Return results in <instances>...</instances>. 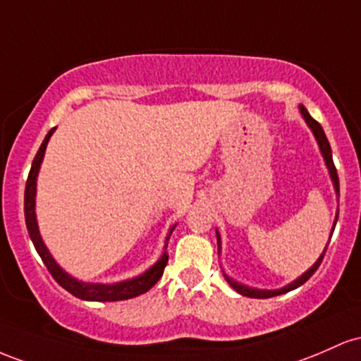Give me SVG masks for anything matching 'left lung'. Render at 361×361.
<instances>
[{
  "mask_svg": "<svg viewBox=\"0 0 361 361\" xmlns=\"http://www.w3.org/2000/svg\"><path fill=\"white\" fill-rule=\"evenodd\" d=\"M300 112H302L303 119H305V123L309 124V128L312 129V133H314L315 140H317V145H319V148H321V153H322V157H324V161H326L327 169H329V176H331V180H333V184H334V191H336V194H339L338 172H336L334 161H333V152H331V145H329V141H327L326 133H324V129H322L321 124H319L317 121H315L314 117H312V116L309 114V112H307V109L303 107V105H300ZM338 213H339V212H338ZM336 221H338V216H336V220H334V226H336ZM334 226H333V230H331V237H333ZM216 238H218V252H220V249H221V240H220V233H218V232H216ZM326 249H327V247H326ZM326 249H324V252L321 254V257H319L317 261H315V264L312 266V268H310L309 271H305V273H303L300 278H297L293 283H290V285L283 286V288H279V290H257V288H249V286L240 285V283L233 281V279L226 276V274H225V279L230 283V286H232V288H233L235 291H238V293L244 295V297H250V298H271V297H276V295L286 293V291H291V290L298 288V286H302L303 283H305L307 279H309V278L312 276V274H314L315 271H317L319 266H321V262H322V259H324V254H326Z\"/></svg>",
  "mask_w": 361,
  "mask_h": 361,
  "instance_id": "8db88e82",
  "label": "left lung"
}]
</instances>
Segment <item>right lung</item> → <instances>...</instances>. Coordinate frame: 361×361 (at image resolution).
Wrapping results in <instances>:
<instances>
[{"instance_id": "1", "label": "right lung", "mask_w": 361, "mask_h": 361, "mask_svg": "<svg viewBox=\"0 0 361 361\" xmlns=\"http://www.w3.org/2000/svg\"><path fill=\"white\" fill-rule=\"evenodd\" d=\"M52 133H54V128H52L46 135V137H44L37 155H35L34 161H32V167H30V172H28V179L25 185V224H27L28 235H30L32 242H34L35 250L39 252V256L42 259L44 264H46V268L49 269L52 278H54L64 290L70 291V293L75 295V297L82 298V300L117 302V300H128V298L137 297V295L145 293V291L152 288V286L161 278V274H164V269L169 261L167 252L161 254L159 261H157L148 271H145L143 274H140V276L126 279V281L114 283V285H104V283L78 281L76 278L70 276L66 271L59 268L58 262L52 259L51 252L47 250V247L44 244L42 237H40L39 233L37 218H35V192H37V173H39L40 164H42L44 153H46V147L47 143H49V137L52 136ZM173 228H176V225L170 228L167 238H165V249H167V242L170 235L173 232Z\"/></svg>"}]
</instances>
